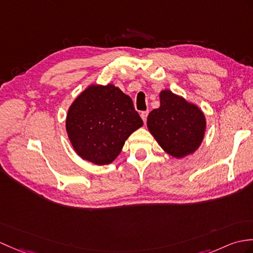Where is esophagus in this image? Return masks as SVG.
<instances>
[{"instance_id":"esophagus-1","label":"esophagus","mask_w":253,"mask_h":253,"mask_svg":"<svg viewBox=\"0 0 253 253\" xmlns=\"http://www.w3.org/2000/svg\"><path fill=\"white\" fill-rule=\"evenodd\" d=\"M141 119L143 120V122H146V119H148V115H149V111H143V112H141Z\"/></svg>"}]
</instances>
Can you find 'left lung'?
I'll list each match as a JSON object with an SVG mask.
<instances>
[{"label":"left lung","instance_id":"8db88e82","mask_svg":"<svg viewBox=\"0 0 253 253\" xmlns=\"http://www.w3.org/2000/svg\"><path fill=\"white\" fill-rule=\"evenodd\" d=\"M161 107L148 116V127L168 154L181 158L193 153L201 145L206 121L196 105L170 90L160 95Z\"/></svg>","mask_w":253,"mask_h":253}]
</instances>
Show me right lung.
<instances>
[{
	"label": "right lung",
	"instance_id": "1",
	"mask_svg": "<svg viewBox=\"0 0 253 253\" xmlns=\"http://www.w3.org/2000/svg\"><path fill=\"white\" fill-rule=\"evenodd\" d=\"M142 125L131 98L120 88L93 85L70 107L66 127L76 153L96 165H105L115 160L126 139Z\"/></svg>",
	"mask_w": 253,
	"mask_h": 253
}]
</instances>
